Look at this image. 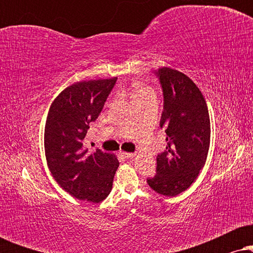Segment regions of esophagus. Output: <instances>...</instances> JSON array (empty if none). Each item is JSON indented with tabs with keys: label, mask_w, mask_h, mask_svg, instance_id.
Returning a JSON list of instances; mask_svg holds the SVG:
<instances>
[{
	"label": "esophagus",
	"mask_w": 253,
	"mask_h": 253,
	"mask_svg": "<svg viewBox=\"0 0 253 253\" xmlns=\"http://www.w3.org/2000/svg\"><path fill=\"white\" fill-rule=\"evenodd\" d=\"M121 154H122V157H124L126 159H131L136 155V153H127V152H122Z\"/></svg>",
	"instance_id": "obj_1"
}]
</instances>
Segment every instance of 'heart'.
I'll return each instance as SVG.
<instances>
[{
  "label": "heart",
  "instance_id": "obj_1",
  "mask_svg": "<svg viewBox=\"0 0 253 253\" xmlns=\"http://www.w3.org/2000/svg\"><path fill=\"white\" fill-rule=\"evenodd\" d=\"M150 93H153V91H152L151 88H148V87H140L139 89H137L136 93H134V99L139 98V96L150 94Z\"/></svg>",
  "mask_w": 253,
  "mask_h": 253
}]
</instances>
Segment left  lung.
Returning a JSON list of instances; mask_svg holds the SVG:
<instances>
[{
	"label": "left lung",
	"instance_id": "obj_1",
	"mask_svg": "<svg viewBox=\"0 0 253 253\" xmlns=\"http://www.w3.org/2000/svg\"><path fill=\"white\" fill-rule=\"evenodd\" d=\"M164 93L160 126L167 147L157 157V175L147 178L155 192L174 197L195 182L210 148L209 108L197 85L182 72L160 68L154 72Z\"/></svg>",
	"mask_w": 253,
	"mask_h": 253
}]
</instances>
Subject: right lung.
I'll return each mask as SVG.
<instances>
[{
  "mask_svg": "<svg viewBox=\"0 0 253 253\" xmlns=\"http://www.w3.org/2000/svg\"><path fill=\"white\" fill-rule=\"evenodd\" d=\"M117 81L78 82L62 91L51 103L44 127L48 168L60 186L75 198L100 203L113 188L119 160L95 150L89 153L84 139L98 119Z\"/></svg>",
  "mask_w": 253,
  "mask_h": 253,
  "instance_id": "right-lung-1",
  "label": "right lung"
}]
</instances>
